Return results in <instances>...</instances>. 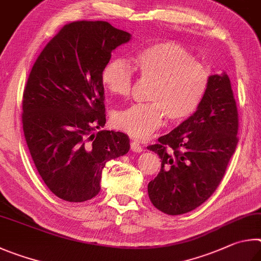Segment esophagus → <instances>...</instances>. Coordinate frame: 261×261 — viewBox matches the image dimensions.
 <instances>
[{"mask_svg": "<svg viewBox=\"0 0 261 261\" xmlns=\"http://www.w3.org/2000/svg\"><path fill=\"white\" fill-rule=\"evenodd\" d=\"M130 148H132V150H133V151H135V152H142V151H143V147H142V145H141V143L138 142V141H135V140L130 141Z\"/></svg>", "mask_w": 261, "mask_h": 261, "instance_id": "1", "label": "esophagus"}]
</instances>
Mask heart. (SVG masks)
I'll return each instance as SVG.
<instances>
[{
    "label": "heart",
    "mask_w": 261,
    "mask_h": 261,
    "mask_svg": "<svg viewBox=\"0 0 261 261\" xmlns=\"http://www.w3.org/2000/svg\"><path fill=\"white\" fill-rule=\"evenodd\" d=\"M135 68L143 79L152 81L149 104H135L113 113V126L133 139H145L163 126L165 117L182 122L200 107L211 84L212 73L180 44L156 42L134 57ZM100 81L110 94L127 96L133 85V70L125 59L105 64Z\"/></svg>",
    "instance_id": "heart-1"
}]
</instances>
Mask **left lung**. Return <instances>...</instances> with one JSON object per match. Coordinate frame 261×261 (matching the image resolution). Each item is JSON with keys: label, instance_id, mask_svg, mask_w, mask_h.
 Returning <instances> with one entry per match:
<instances>
[{"label": "left lung", "instance_id": "left-lung-1", "mask_svg": "<svg viewBox=\"0 0 261 261\" xmlns=\"http://www.w3.org/2000/svg\"><path fill=\"white\" fill-rule=\"evenodd\" d=\"M239 116L229 76L212 74L207 94L193 116L148 147L162 168L148 185L154 207L170 216L190 212L211 197L235 152Z\"/></svg>", "mask_w": 261, "mask_h": 261}]
</instances>
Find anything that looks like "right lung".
Segmentation results:
<instances>
[{
	"instance_id": "right-lung-1",
	"label": "right lung",
	"mask_w": 261,
	"mask_h": 261,
	"mask_svg": "<svg viewBox=\"0 0 261 261\" xmlns=\"http://www.w3.org/2000/svg\"><path fill=\"white\" fill-rule=\"evenodd\" d=\"M132 34L108 21H74L50 40L34 63L22 96V129L48 188L67 202L99 193L105 164L129 151V138L104 127L100 73Z\"/></svg>"
}]
</instances>
